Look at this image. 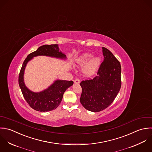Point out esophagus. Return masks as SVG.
Returning a JSON list of instances; mask_svg holds the SVG:
<instances>
[{
  "label": "esophagus",
  "mask_w": 152,
  "mask_h": 152,
  "mask_svg": "<svg viewBox=\"0 0 152 152\" xmlns=\"http://www.w3.org/2000/svg\"><path fill=\"white\" fill-rule=\"evenodd\" d=\"M80 80L79 79H78V78L74 80V83H75V84H79V83H80Z\"/></svg>",
  "instance_id": "34e87169"
}]
</instances>
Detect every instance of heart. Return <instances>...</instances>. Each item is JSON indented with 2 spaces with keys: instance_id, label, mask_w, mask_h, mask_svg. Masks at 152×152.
I'll return each mask as SVG.
<instances>
[{
  "instance_id": "obj_1",
  "label": "heart",
  "mask_w": 152,
  "mask_h": 152,
  "mask_svg": "<svg viewBox=\"0 0 152 152\" xmlns=\"http://www.w3.org/2000/svg\"><path fill=\"white\" fill-rule=\"evenodd\" d=\"M101 59L96 56L93 58V55L90 53H84L80 55L75 61L77 66L81 67L84 65L82 69L83 75L87 77H92L95 74L100 66Z\"/></svg>"
}]
</instances>
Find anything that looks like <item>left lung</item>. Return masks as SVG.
<instances>
[{
	"label": "left lung",
	"mask_w": 152,
	"mask_h": 152,
	"mask_svg": "<svg viewBox=\"0 0 152 152\" xmlns=\"http://www.w3.org/2000/svg\"><path fill=\"white\" fill-rule=\"evenodd\" d=\"M104 61L97 75L80 83V102L87 110L99 112L108 107L117 96L121 85V65L114 55L102 47Z\"/></svg>",
	"instance_id": "left-lung-1"
}]
</instances>
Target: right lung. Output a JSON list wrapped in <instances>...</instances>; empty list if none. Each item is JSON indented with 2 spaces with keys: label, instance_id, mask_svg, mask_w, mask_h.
Wrapping results in <instances>:
<instances>
[{
  "label": "right lung",
  "instance_id": "right-lung-1",
  "mask_svg": "<svg viewBox=\"0 0 152 152\" xmlns=\"http://www.w3.org/2000/svg\"><path fill=\"white\" fill-rule=\"evenodd\" d=\"M37 56H47L61 59H66V55L59 51L58 45H44L27 56L19 75V85L24 99L31 108L36 111L47 112L55 110L62 101L63 94L67 88L74 84L72 81L55 80L47 89L40 92H34L28 89L24 83V72L28 62Z\"/></svg>",
  "mask_w": 152,
  "mask_h": 152
}]
</instances>
